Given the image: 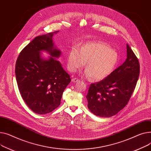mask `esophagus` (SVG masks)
Returning a JSON list of instances; mask_svg holds the SVG:
<instances>
[{
    "label": "esophagus",
    "mask_w": 151,
    "mask_h": 151,
    "mask_svg": "<svg viewBox=\"0 0 151 151\" xmlns=\"http://www.w3.org/2000/svg\"><path fill=\"white\" fill-rule=\"evenodd\" d=\"M79 81H80V80L78 78H73L72 79V82H74V83H76V82H78Z\"/></svg>",
    "instance_id": "obj_1"
}]
</instances>
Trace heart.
Masks as SVG:
<instances>
[{"instance_id": "obj_1", "label": "heart", "mask_w": 151, "mask_h": 151, "mask_svg": "<svg viewBox=\"0 0 151 151\" xmlns=\"http://www.w3.org/2000/svg\"><path fill=\"white\" fill-rule=\"evenodd\" d=\"M119 55L107 44L95 41L83 44L81 48L73 47L68 57V67L72 72L85 63L84 74L93 81H101L116 69L119 63Z\"/></svg>"}]
</instances>
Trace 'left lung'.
<instances>
[{
    "mask_svg": "<svg viewBox=\"0 0 151 151\" xmlns=\"http://www.w3.org/2000/svg\"><path fill=\"white\" fill-rule=\"evenodd\" d=\"M127 57L122 65L101 81L91 83L86 96L88 108L95 115L114 116L127 104L139 75V60L127 44Z\"/></svg>",
    "mask_w": 151,
    "mask_h": 151,
    "instance_id": "left-lung-1",
    "label": "left lung"
}]
</instances>
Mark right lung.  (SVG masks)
<instances>
[{
  "label": "right lung",
  "instance_id": "obj_1",
  "mask_svg": "<svg viewBox=\"0 0 151 151\" xmlns=\"http://www.w3.org/2000/svg\"><path fill=\"white\" fill-rule=\"evenodd\" d=\"M58 31L35 38L20 52L15 66L16 81L27 105L39 114L52 112L60 105L62 94L71 78L54 57L61 52L54 48L53 35ZM48 51L52 56L44 60L40 51Z\"/></svg>",
  "mask_w": 151,
  "mask_h": 151
}]
</instances>
